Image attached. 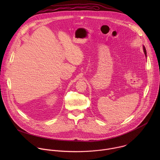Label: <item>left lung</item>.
Masks as SVG:
<instances>
[{"mask_svg":"<svg viewBox=\"0 0 160 160\" xmlns=\"http://www.w3.org/2000/svg\"><path fill=\"white\" fill-rule=\"evenodd\" d=\"M143 49H144V54H145V55H146V57H147V53H146V48H145V47L144 46L143 47Z\"/></svg>","mask_w":160,"mask_h":160,"instance_id":"8db88e82","label":"left lung"}]
</instances>
